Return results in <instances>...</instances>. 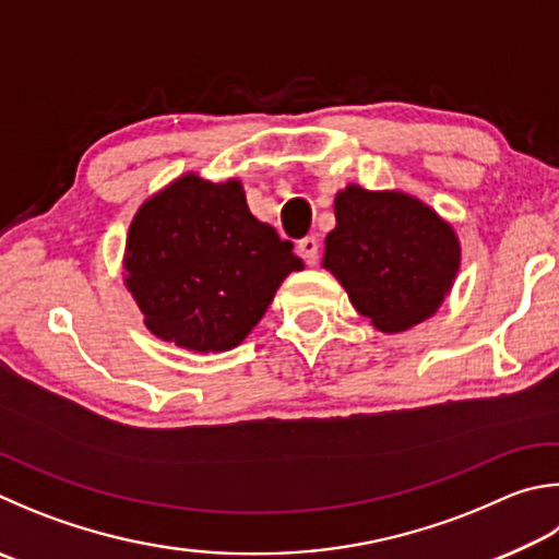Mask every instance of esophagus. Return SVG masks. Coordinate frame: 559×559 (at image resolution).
Instances as JSON below:
<instances>
[{
	"mask_svg": "<svg viewBox=\"0 0 559 559\" xmlns=\"http://www.w3.org/2000/svg\"><path fill=\"white\" fill-rule=\"evenodd\" d=\"M298 253L302 259H306V263L308 266H314V263H318V239L314 237H306V239H300L298 241Z\"/></svg>",
	"mask_w": 559,
	"mask_h": 559,
	"instance_id": "esophagus-1",
	"label": "esophagus"
}]
</instances>
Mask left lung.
I'll return each instance as SVG.
<instances>
[{"label":"left lung","instance_id":"left-lung-1","mask_svg":"<svg viewBox=\"0 0 559 559\" xmlns=\"http://www.w3.org/2000/svg\"><path fill=\"white\" fill-rule=\"evenodd\" d=\"M334 227L322 266L352 306L381 332H405L442 306L456 271L460 241L438 212L395 190L347 186L334 198Z\"/></svg>","mask_w":559,"mask_h":559}]
</instances>
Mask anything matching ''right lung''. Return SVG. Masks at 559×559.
<instances>
[{
  "label": "right lung",
  "instance_id": "obj_1",
  "mask_svg": "<svg viewBox=\"0 0 559 559\" xmlns=\"http://www.w3.org/2000/svg\"><path fill=\"white\" fill-rule=\"evenodd\" d=\"M127 288L144 324L190 352H227L247 337L302 261L249 212L239 180L188 174L148 198L127 237Z\"/></svg>",
  "mask_w": 559,
  "mask_h": 559
}]
</instances>
